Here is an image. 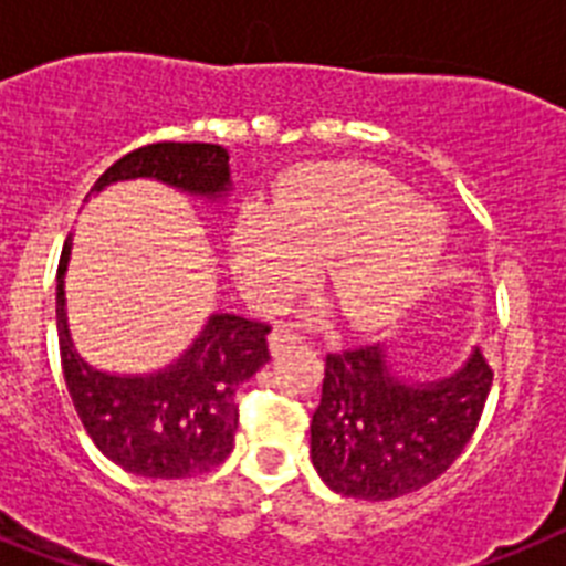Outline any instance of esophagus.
Masks as SVG:
<instances>
[{
  "label": "esophagus",
  "instance_id": "34e87169",
  "mask_svg": "<svg viewBox=\"0 0 566 566\" xmlns=\"http://www.w3.org/2000/svg\"><path fill=\"white\" fill-rule=\"evenodd\" d=\"M298 342H302V336L287 331V327H275L273 334H270V348H273V354L293 348V345H298Z\"/></svg>",
  "mask_w": 566,
  "mask_h": 566
}]
</instances>
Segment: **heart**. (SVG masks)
<instances>
[{
    "label": "heart",
    "mask_w": 566,
    "mask_h": 566,
    "mask_svg": "<svg viewBox=\"0 0 566 566\" xmlns=\"http://www.w3.org/2000/svg\"><path fill=\"white\" fill-rule=\"evenodd\" d=\"M411 192L374 166L334 164L298 175L273 210L247 212L232 230V270L259 302H275L322 268V291L342 319L382 325L417 296L446 230Z\"/></svg>",
    "instance_id": "obj_1"
}]
</instances>
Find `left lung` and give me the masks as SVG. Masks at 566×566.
<instances>
[{
  "mask_svg": "<svg viewBox=\"0 0 566 566\" xmlns=\"http://www.w3.org/2000/svg\"><path fill=\"white\" fill-rule=\"evenodd\" d=\"M489 388L492 365L481 350L429 386L394 377L379 345L331 350L311 420L313 467L348 497L391 501L417 492L467 449Z\"/></svg>",
  "mask_w": 566,
  "mask_h": 566,
  "instance_id": "left-lung-1",
  "label": "left lung"
}]
</instances>
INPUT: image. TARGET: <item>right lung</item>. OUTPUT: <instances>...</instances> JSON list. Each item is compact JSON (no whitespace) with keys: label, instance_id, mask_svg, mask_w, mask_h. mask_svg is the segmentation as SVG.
Returning a JSON list of instances; mask_svg holds the SVG:
<instances>
[{"label":"right lung","instance_id":"obj_1","mask_svg":"<svg viewBox=\"0 0 566 566\" xmlns=\"http://www.w3.org/2000/svg\"><path fill=\"white\" fill-rule=\"evenodd\" d=\"M129 178H158L187 192L230 187V155L218 144H149L123 155L92 192ZM71 235L56 273H65ZM56 334L65 386L85 434L112 463L140 478H195L232 452L241 382L270 359L268 322L218 313L178 363L151 377H114L80 359L65 325L63 282L56 284Z\"/></svg>","mask_w":566,"mask_h":566}]
</instances>
